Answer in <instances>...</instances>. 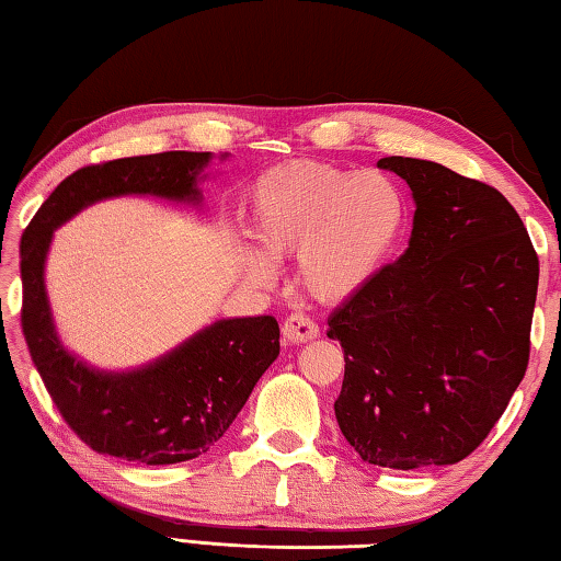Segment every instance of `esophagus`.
Here are the masks:
<instances>
[{
    "mask_svg": "<svg viewBox=\"0 0 561 561\" xmlns=\"http://www.w3.org/2000/svg\"><path fill=\"white\" fill-rule=\"evenodd\" d=\"M282 334L291 344H307V341H314L319 336V327L314 324V319L304 317V314H294L287 321H284Z\"/></svg>",
    "mask_w": 561,
    "mask_h": 561,
    "instance_id": "1",
    "label": "esophagus"
}]
</instances>
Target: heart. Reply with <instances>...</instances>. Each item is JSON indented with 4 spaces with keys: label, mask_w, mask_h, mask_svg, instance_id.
<instances>
[{
    "label": "heart",
    "mask_w": 561,
    "mask_h": 561,
    "mask_svg": "<svg viewBox=\"0 0 561 561\" xmlns=\"http://www.w3.org/2000/svg\"><path fill=\"white\" fill-rule=\"evenodd\" d=\"M247 232L260 252L242 254L254 287L277 277L272 260L297 252V279L311 297L339 304L364 291L393 257L408 227L403 187L378 170L291 160L254 178L244 197Z\"/></svg>",
    "instance_id": "heart-1"
}]
</instances>
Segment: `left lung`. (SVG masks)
I'll return each mask as SVG.
<instances>
[{
  "label": "left lung",
  "mask_w": 561,
  "mask_h": 561,
  "mask_svg": "<svg viewBox=\"0 0 561 561\" xmlns=\"http://www.w3.org/2000/svg\"><path fill=\"white\" fill-rule=\"evenodd\" d=\"M411 187L405 252L329 317L344 348L339 428L360 460L453 465L488 438L527 371L539 260L495 187L433 160H378Z\"/></svg>",
  "instance_id": "obj_1"
}]
</instances>
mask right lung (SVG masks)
<instances>
[{
	"instance_id": "1",
	"label": "right lung",
	"mask_w": 561,
	"mask_h": 561,
	"mask_svg": "<svg viewBox=\"0 0 561 561\" xmlns=\"http://www.w3.org/2000/svg\"><path fill=\"white\" fill-rule=\"evenodd\" d=\"M213 153L118 158L76 170L22 234V331L51 401L79 438L101 455L144 465L193 460L230 428L262 374L279 356L274 317L213 321L168 354L126 371L91 366L66 348L54 324L44 270L54 230L87 207L123 195L203 205ZM230 156L222 153L220 160Z\"/></svg>"
}]
</instances>
